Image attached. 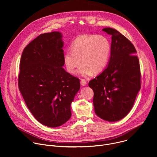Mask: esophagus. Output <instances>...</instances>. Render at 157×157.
<instances>
[{"label":"esophagus","instance_id":"esophagus-1","mask_svg":"<svg viewBox=\"0 0 157 157\" xmlns=\"http://www.w3.org/2000/svg\"><path fill=\"white\" fill-rule=\"evenodd\" d=\"M80 83H81V85L82 86H86V84H87V82H86V80L82 79H81V82H80Z\"/></svg>","mask_w":157,"mask_h":157}]
</instances>
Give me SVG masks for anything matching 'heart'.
<instances>
[{
	"label": "heart",
	"instance_id": "obj_1",
	"mask_svg": "<svg viewBox=\"0 0 157 157\" xmlns=\"http://www.w3.org/2000/svg\"><path fill=\"white\" fill-rule=\"evenodd\" d=\"M111 51L108 39L102 35H81L72 43L71 50L63 56L64 64L70 73H73L81 66L76 74L88 77L93 73L99 74L106 67Z\"/></svg>",
	"mask_w": 157,
	"mask_h": 157
}]
</instances>
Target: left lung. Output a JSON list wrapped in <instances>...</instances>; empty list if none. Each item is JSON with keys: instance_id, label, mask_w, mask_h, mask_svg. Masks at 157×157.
Returning <instances> with one entry per match:
<instances>
[{"instance_id": "1", "label": "left lung", "mask_w": 157, "mask_h": 157, "mask_svg": "<svg viewBox=\"0 0 157 157\" xmlns=\"http://www.w3.org/2000/svg\"><path fill=\"white\" fill-rule=\"evenodd\" d=\"M102 31L112 35L110 56L106 68L89 86L94 91L96 114L116 122L128 114L140 91V64L135 47L125 36L112 28Z\"/></svg>"}]
</instances>
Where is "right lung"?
<instances>
[{
    "label": "right lung",
    "mask_w": 157,
    "mask_h": 157,
    "mask_svg": "<svg viewBox=\"0 0 157 157\" xmlns=\"http://www.w3.org/2000/svg\"><path fill=\"white\" fill-rule=\"evenodd\" d=\"M62 34L40 35L24 48L20 62L18 87L27 106L41 124L57 127L71 116V105L80 82L63 66Z\"/></svg>",
    "instance_id": "add662e5"
}]
</instances>
